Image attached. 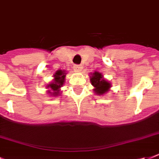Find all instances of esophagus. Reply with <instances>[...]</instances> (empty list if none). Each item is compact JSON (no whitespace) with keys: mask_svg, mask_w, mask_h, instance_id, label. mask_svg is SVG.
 Wrapping results in <instances>:
<instances>
[{"mask_svg":"<svg viewBox=\"0 0 159 159\" xmlns=\"http://www.w3.org/2000/svg\"><path fill=\"white\" fill-rule=\"evenodd\" d=\"M73 68H74V70L77 71V72H79V71H81V70L82 69V66L79 64H75L74 66H73Z\"/></svg>","mask_w":159,"mask_h":159,"instance_id":"esophagus-1","label":"esophagus"}]
</instances>
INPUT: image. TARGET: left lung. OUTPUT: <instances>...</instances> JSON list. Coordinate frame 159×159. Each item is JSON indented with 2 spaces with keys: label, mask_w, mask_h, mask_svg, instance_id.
<instances>
[{
  "label": "left lung",
  "mask_w": 159,
  "mask_h": 159,
  "mask_svg": "<svg viewBox=\"0 0 159 159\" xmlns=\"http://www.w3.org/2000/svg\"><path fill=\"white\" fill-rule=\"evenodd\" d=\"M91 82L92 86L95 87V92H97V94L98 95L104 94L106 92H108L109 88L111 87L110 82L104 80L102 73L98 72H95L92 74V77H91Z\"/></svg>",
  "instance_id": "left-lung-1"
}]
</instances>
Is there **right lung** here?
<instances>
[{"instance_id": "add662e5", "label": "right lung", "mask_w": 159, "mask_h": 159, "mask_svg": "<svg viewBox=\"0 0 159 159\" xmlns=\"http://www.w3.org/2000/svg\"><path fill=\"white\" fill-rule=\"evenodd\" d=\"M65 72L62 70H58L54 74V82L48 86V87H50L51 91H53V92H50L53 96H57L59 93V88L62 87L64 83L65 79ZM50 92V91H49Z\"/></svg>"}]
</instances>
